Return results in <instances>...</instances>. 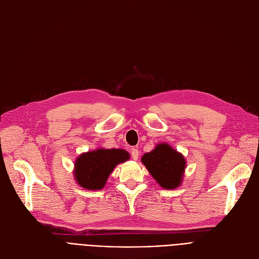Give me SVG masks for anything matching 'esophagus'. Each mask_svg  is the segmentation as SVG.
<instances>
[{"instance_id":"esophagus-1","label":"esophagus","mask_w":259,"mask_h":259,"mask_svg":"<svg viewBox=\"0 0 259 259\" xmlns=\"http://www.w3.org/2000/svg\"><path fill=\"white\" fill-rule=\"evenodd\" d=\"M130 155L134 160H137L139 158V150H138V149L137 148H131L130 149Z\"/></svg>"}]
</instances>
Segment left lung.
Returning a JSON list of instances; mask_svg holds the SVG:
<instances>
[{
	"label": "left lung",
	"instance_id": "8db88e82",
	"mask_svg": "<svg viewBox=\"0 0 259 259\" xmlns=\"http://www.w3.org/2000/svg\"><path fill=\"white\" fill-rule=\"evenodd\" d=\"M142 161L162 188L174 189L181 185L186 160L169 145H157L153 151L144 154Z\"/></svg>",
	"mask_w": 259,
	"mask_h": 259
}]
</instances>
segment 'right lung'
<instances>
[{
  "instance_id": "obj_1",
  "label": "right lung",
  "mask_w": 259,
  "mask_h": 259,
  "mask_svg": "<svg viewBox=\"0 0 259 259\" xmlns=\"http://www.w3.org/2000/svg\"><path fill=\"white\" fill-rule=\"evenodd\" d=\"M127 159L129 153L122 149H98L83 153L75 161L74 178L80 187L101 190L114 167Z\"/></svg>"
}]
</instances>
